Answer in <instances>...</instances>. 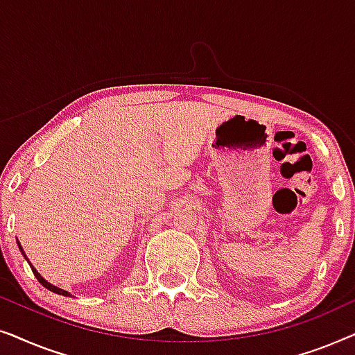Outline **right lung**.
I'll use <instances>...</instances> for the list:
<instances>
[{
    "label": "right lung",
    "mask_w": 355,
    "mask_h": 355,
    "mask_svg": "<svg viewBox=\"0 0 355 355\" xmlns=\"http://www.w3.org/2000/svg\"><path fill=\"white\" fill-rule=\"evenodd\" d=\"M17 245H19V250H21V254L24 255V259H26L27 261H28V259H27V255H26V252H24V249H22V245H21V242L17 241ZM28 265H31V268H32V271H33V275H35V278L38 279V283H42V286H45L46 289H50L51 293H56V294H60V295H66V297H74V295H72L71 293H67V291H64V289H61V288H58V286H55V284H51V283H48V281L43 278V276L38 273V271L33 268V265L31 263V261H28Z\"/></svg>",
    "instance_id": "add662e5"
}]
</instances>
